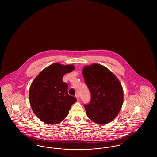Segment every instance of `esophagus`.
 Segmentation results:
<instances>
[{
    "mask_svg": "<svg viewBox=\"0 0 157 157\" xmlns=\"http://www.w3.org/2000/svg\"><path fill=\"white\" fill-rule=\"evenodd\" d=\"M75 97H76V99H77L78 101H79V95H78V94H76V95H75Z\"/></svg>",
    "mask_w": 157,
    "mask_h": 157,
    "instance_id": "esophagus-1",
    "label": "esophagus"
}]
</instances>
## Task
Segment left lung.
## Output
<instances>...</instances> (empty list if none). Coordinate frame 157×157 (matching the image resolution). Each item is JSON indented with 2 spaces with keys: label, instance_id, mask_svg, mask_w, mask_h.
<instances>
[{
  "label": "left lung",
  "instance_id": "left-lung-1",
  "mask_svg": "<svg viewBox=\"0 0 157 157\" xmlns=\"http://www.w3.org/2000/svg\"><path fill=\"white\" fill-rule=\"evenodd\" d=\"M83 75L91 94L90 102L84 104L87 117L96 123H109L123 105L122 86L112 72L98 64L85 67Z\"/></svg>",
  "mask_w": 157,
  "mask_h": 157
}]
</instances>
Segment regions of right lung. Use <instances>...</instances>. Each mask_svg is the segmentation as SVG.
<instances>
[{
	"instance_id": "1",
	"label": "right lung",
	"mask_w": 157,
	"mask_h": 157,
	"mask_svg": "<svg viewBox=\"0 0 157 157\" xmlns=\"http://www.w3.org/2000/svg\"><path fill=\"white\" fill-rule=\"evenodd\" d=\"M72 65L55 63L46 67L34 79L29 90L30 104L40 120L49 124L62 121L68 114L75 97L68 93V85L63 81L67 72L72 71Z\"/></svg>"
}]
</instances>
